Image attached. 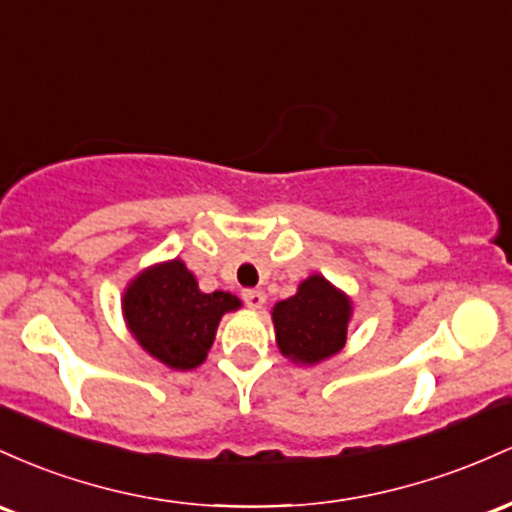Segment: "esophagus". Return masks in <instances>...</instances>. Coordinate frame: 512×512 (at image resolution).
Wrapping results in <instances>:
<instances>
[{
  "label": "esophagus",
  "mask_w": 512,
  "mask_h": 512,
  "mask_svg": "<svg viewBox=\"0 0 512 512\" xmlns=\"http://www.w3.org/2000/svg\"><path fill=\"white\" fill-rule=\"evenodd\" d=\"M241 297H244V302L249 304L251 309H261L263 302H266V295H263L261 290H244Z\"/></svg>",
  "instance_id": "1"
}]
</instances>
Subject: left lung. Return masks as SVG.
Masks as SVG:
<instances>
[{"instance_id":"1","label":"left lung","mask_w":512,"mask_h":512,"mask_svg":"<svg viewBox=\"0 0 512 512\" xmlns=\"http://www.w3.org/2000/svg\"><path fill=\"white\" fill-rule=\"evenodd\" d=\"M271 314L280 353L295 363L317 365L346 346L353 304L346 292L314 273Z\"/></svg>"}]
</instances>
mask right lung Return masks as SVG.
<instances>
[{"mask_svg":"<svg viewBox=\"0 0 512 512\" xmlns=\"http://www.w3.org/2000/svg\"><path fill=\"white\" fill-rule=\"evenodd\" d=\"M239 307V297L229 292H200L179 258L142 271L123 295V314L135 341L171 370L203 363L222 314Z\"/></svg>","mask_w":512,"mask_h":512,"instance_id":"right-lung-1","label":"right lung"}]
</instances>
